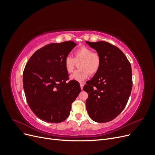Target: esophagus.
Listing matches in <instances>:
<instances>
[{"instance_id": "obj_1", "label": "esophagus", "mask_w": 155, "mask_h": 155, "mask_svg": "<svg viewBox=\"0 0 155 155\" xmlns=\"http://www.w3.org/2000/svg\"><path fill=\"white\" fill-rule=\"evenodd\" d=\"M83 86H84V84H83V83H80V87H81V90H83Z\"/></svg>"}]
</instances>
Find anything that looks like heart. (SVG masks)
Segmentation results:
<instances>
[{"label":"heart","instance_id":"obj_1","mask_svg":"<svg viewBox=\"0 0 155 155\" xmlns=\"http://www.w3.org/2000/svg\"><path fill=\"white\" fill-rule=\"evenodd\" d=\"M75 61H81L79 64V70L75 71L70 79L78 82H82L88 77V75L95 74L100 67L101 58L96 53L86 46L78 49L74 54V59L67 56L64 60V67L68 73H71L75 66Z\"/></svg>","mask_w":155,"mask_h":155}]
</instances>
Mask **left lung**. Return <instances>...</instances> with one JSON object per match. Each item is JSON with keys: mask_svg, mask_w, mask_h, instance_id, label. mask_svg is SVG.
Listing matches in <instances>:
<instances>
[{"mask_svg": "<svg viewBox=\"0 0 155 155\" xmlns=\"http://www.w3.org/2000/svg\"><path fill=\"white\" fill-rule=\"evenodd\" d=\"M100 56L99 70L83 91L88 93L86 107L90 118L96 122L114 120L128 101L133 87L132 69L120 49L107 42L85 41Z\"/></svg>", "mask_w": 155, "mask_h": 155, "instance_id": "1", "label": "left lung"}]
</instances>
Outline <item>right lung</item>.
Here are the masks:
<instances>
[{
  "instance_id": "1",
  "label": "right lung",
  "mask_w": 155,
  "mask_h": 155,
  "mask_svg": "<svg viewBox=\"0 0 155 155\" xmlns=\"http://www.w3.org/2000/svg\"><path fill=\"white\" fill-rule=\"evenodd\" d=\"M76 46L73 41L51 43L37 50L23 72V87L31 110L41 120L58 124L70 114L81 92L79 83L67 82L64 60Z\"/></svg>"
}]
</instances>
